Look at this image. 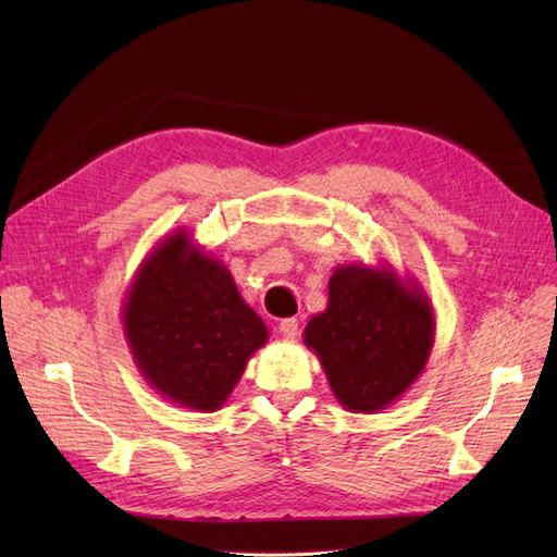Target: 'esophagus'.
Masks as SVG:
<instances>
[{"instance_id": "esophagus-1", "label": "esophagus", "mask_w": 557, "mask_h": 557, "mask_svg": "<svg viewBox=\"0 0 557 557\" xmlns=\"http://www.w3.org/2000/svg\"><path fill=\"white\" fill-rule=\"evenodd\" d=\"M278 330H281V334L285 336V339L295 342L297 334H299V323H297L295 318H285V320H281V323H278Z\"/></svg>"}]
</instances>
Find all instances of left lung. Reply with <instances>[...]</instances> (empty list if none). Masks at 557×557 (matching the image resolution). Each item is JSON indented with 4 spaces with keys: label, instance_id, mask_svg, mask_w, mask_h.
<instances>
[{
    "label": "left lung",
    "instance_id": "obj_1",
    "mask_svg": "<svg viewBox=\"0 0 557 557\" xmlns=\"http://www.w3.org/2000/svg\"><path fill=\"white\" fill-rule=\"evenodd\" d=\"M327 290V309L307 323L305 344L346 411H383L409 391L430 360V299L391 264H339Z\"/></svg>",
    "mask_w": 557,
    "mask_h": 557
}]
</instances>
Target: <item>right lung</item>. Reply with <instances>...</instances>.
<instances>
[{"label":"right lung","instance_id":"add662e5","mask_svg":"<svg viewBox=\"0 0 557 557\" xmlns=\"http://www.w3.org/2000/svg\"><path fill=\"white\" fill-rule=\"evenodd\" d=\"M123 332L139 374L178 407L218 411L269 339L230 269L188 227L150 248L123 299Z\"/></svg>","mask_w":557,"mask_h":557}]
</instances>
